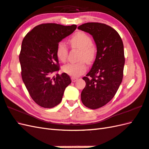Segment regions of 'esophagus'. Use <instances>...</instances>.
I'll return each mask as SVG.
<instances>
[{"instance_id": "obj_1", "label": "esophagus", "mask_w": 149, "mask_h": 149, "mask_svg": "<svg viewBox=\"0 0 149 149\" xmlns=\"http://www.w3.org/2000/svg\"><path fill=\"white\" fill-rule=\"evenodd\" d=\"M71 79H72V81L73 82V83H74V82H75L78 79L77 78V77H72V78H71Z\"/></svg>"}]
</instances>
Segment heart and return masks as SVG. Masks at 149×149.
I'll return each mask as SVG.
<instances>
[{
  "instance_id": "heart-1",
  "label": "heart",
  "mask_w": 149,
  "mask_h": 149,
  "mask_svg": "<svg viewBox=\"0 0 149 149\" xmlns=\"http://www.w3.org/2000/svg\"><path fill=\"white\" fill-rule=\"evenodd\" d=\"M72 48L81 50L79 58L81 61L77 63H70L63 66V71L72 77H77L85 72L86 66L84 61L90 63L95 58L96 49L93 45L92 39L90 35L83 31H79L73 35L69 40ZM57 58L64 63L67 59L68 50L65 44L61 42L57 45L56 49Z\"/></svg>"
}]
</instances>
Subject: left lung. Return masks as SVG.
<instances>
[{"mask_svg": "<svg viewBox=\"0 0 149 149\" xmlns=\"http://www.w3.org/2000/svg\"><path fill=\"white\" fill-rule=\"evenodd\" d=\"M77 28L92 35L96 43L95 61L83 78L86 86L81 95L85 106L96 109L113 99L122 81L125 64L123 42L118 32L106 24L88 22Z\"/></svg>", "mask_w": 149, "mask_h": 149, "instance_id": "obj_1", "label": "left lung"}]
</instances>
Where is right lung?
Instances as JSON below:
<instances>
[{
  "mask_svg": "<svg viewBox=\"0 0 149 149\" xmlns=\"http://www.w3.org/2000/svg\"><path fill=\"white\" fill-rule=\"evenodd\" d=\"M54 23L34 27L23 39L19 60L22 80L31 97L38 105L52 108L61 102L70 77L62 73L56 54L58 43L76 29Z\"/></svg>",
  "mask_w": 149,
  "mask_h": 149,
  "instance_id": "1",
  "label": "right lung"
}]
</instances>
